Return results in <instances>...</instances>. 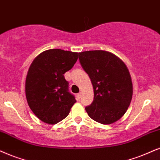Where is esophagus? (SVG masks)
Returning <instances> with one entry per match:
<instances>
[{
	"mask_svg": "<svg viewBox=\"0 0 160 160\" xmlns=\"http://www.w3.org/2000/svg\"><path fill=\"white\" fill-rule=\"evenodd\" d=\"M77 98H78V100H80V99L81 98V94H80V93H78V94H77Z\"/></svg>",
	"mask_w": 160,
	"mask_h": 160,
	"instance_id": "esophagus-1",
	"label": "esophagus"
}]
</instances>
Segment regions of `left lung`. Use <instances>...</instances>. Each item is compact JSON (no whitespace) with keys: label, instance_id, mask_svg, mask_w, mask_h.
Segmentation results:
<instances>
[{"label":"left lung","instance_id":"obj_1","mask_svg":"<svg viewBox=\"0 0 160 160\" xmlns=\"http://www.w3.org/2000/svg\"><path fill=\"white\" fill-rule=\"evenodd\" d=\"M78 58L94 88V100L86 107L88 116L103 125L120 120L126 112L133 94L126 66L114 54L102 50L80 52Z\"/></svg>","mask_w":160,"mask_h":160}]
</instances>
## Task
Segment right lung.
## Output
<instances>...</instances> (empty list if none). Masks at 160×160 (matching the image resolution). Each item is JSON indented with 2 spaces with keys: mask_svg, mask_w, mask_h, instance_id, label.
I'll return each mask as SVG.
<instances>
[{
  "mask_svg": "<svg viewBox=\"0 0 160 160\" xmlns=\"http://www.w3.org/2000/svg\"><path fill=\"white\" fill-rule=\"evenodd\" d=\"M77 60V52L55 48L42 52L32 62L26 80V100L43 122H59L76 102L63 74L72 69Z\"/></svg>",
  "mask_w": 160,
  "mask_h": 160,
  "instance_id": "right-lung-1",
  "label": "right lung"
}]
</instances>
